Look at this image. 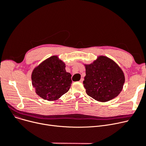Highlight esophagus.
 Returning <instances> with one entry per match:
<instances>
[{"mask_svg":"<svg viewBox=\"0 0 146 146\" xmlns=\"http://www.w3.org/2000/svg\"><path fill=\"white\" fill-rule=\"evenodd\" d=\"M83 81H84V79H83V78H81V79L80 80V81L81 82H82Z\"/></svg>","mask_w":146,"mask_h":146,"instance_id":"34e87169","label":"esophagus"}]
</instances>
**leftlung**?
<instances>
[{"label": "left lung", "mask_w": 146, "mask_h": 146, "mask_svg": "<svg viewBox=\"0 0 146 146\" xmlns=\"http://www.w3.org/2000/svg\"><path fill=\"white\" fill-rule=\"evenodd\" d=\"M83 81L87 95L100 102L117 97L123 90L124 74L118 65L106 56H99L90 64H84Z\"/></svg>", "instance_id": "left-lung-1"}]
</instances>
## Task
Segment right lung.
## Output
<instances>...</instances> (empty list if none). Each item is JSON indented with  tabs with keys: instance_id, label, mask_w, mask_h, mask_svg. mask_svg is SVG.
<instances>
[{
	"instance_id": "obj_1",
	"label": "right lung",
	"mask_w": 146,
	"mask_h": 146,
	"mask_svg": "<svg viewBox=\"0 0 146 146\" xmlns=\"http://www.w3.org/2000/svg\"><path fill=\"white\" fill-rule=\"evenodd\" d=\"M65 64L58 56H50L34 68L32 84L42 98L55 101L69 91L71 75L65 70Z\"/></svg>"
}]
</instances>
